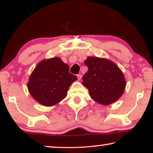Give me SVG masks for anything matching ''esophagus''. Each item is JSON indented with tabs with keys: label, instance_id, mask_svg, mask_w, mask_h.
Masks as SVG:
<instances>
[{
	"label": "esophagus",
	"instance_id": "1",
	"mask_svg": "<svg viewBox=\"0 0 153 153\" xmlns=\"http://www.w3.org/2000/svg\"><path fill=\"white\" fill-rule=\"evenodd\" d=\"M77 79H78L79 80L81 79H82V76L81 74H78V75H77Z\"/></svg>",
	"mask_w": 153,
	"mask_h": 153
}]
</instances>
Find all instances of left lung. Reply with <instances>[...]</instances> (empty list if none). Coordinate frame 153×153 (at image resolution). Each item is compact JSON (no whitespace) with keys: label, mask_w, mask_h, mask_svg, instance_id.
Here are the masks:
<instances>
[{"label":"left lung","mask_w":153,"mask_h":153,"mask_svg":"<svg viewBox=\"0 0 153 153\" xmlns=\"http://www.w3.org/2000/svg\"><path fill=\"white\" fill-rule=\"evenodd\" d=\"M84 64L88 67L82 84L96 102L108 105L115 102L124 92L126 82L118 66L106 59L88 56Z\"/></svg>","instance_id":"obj_1"}]
</instances>
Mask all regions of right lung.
Listing matches in <instances>:
<instances>
[{
	"instance_id": "right-lung-1",
	"label": "right lung",
	"mask_w": 153,
	"mask_h": 153,
	"mask_svg": "<svg viewBox=\"0 0 153 153\" xmlns=\"http://www.w3.org/2000/svg\"><path fill=\"white\" fill-rule=\"evenodd\" d=\"M77 76L69 73V67L59 57L42 61L29 78L27 88L36 101L53 106L66 97L69 86Z\"/></svg>"
}]
</instances>
